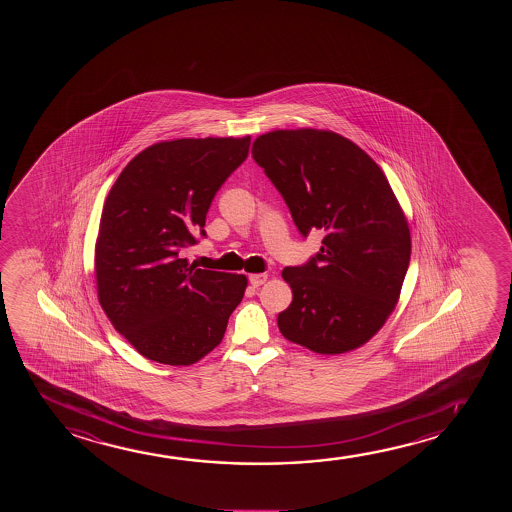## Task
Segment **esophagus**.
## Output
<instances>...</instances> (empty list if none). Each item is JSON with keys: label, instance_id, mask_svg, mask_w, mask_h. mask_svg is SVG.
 Segmentation results:
<instances>
[{"label": "esophagus", "instance_id": "34e87169", "mask_svg": "<svg viewBox=\"0 0 512 512\" xmlns=\"http://www.w3.org/2000/svg\"><path fill=\"white\" fill-rule=\"evenodd\" d=\"M250 283H252L253 287L257 288L260 287V285H264L267 281V274L266 273H260V274H250Z\"/></svg>", "mask_w": 512, "mask_h": 512}]
</instances>
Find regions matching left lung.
Wrapping results in <instances>:
<instances>
[{
	"instance_id": "8db88e82",
	"label": "left lung",
	"mask_w": 512,
	"mask_h": 512,
	"mask_svg": "<svg viewBox=\"0 0 512 512\" xmlns=\"http://www.w3.org/2000/svg\"><path fill=\"white\" fill-rule=\"evenodd\" d=\"M252 155L306 238L322 248L285 267L294 301L278 315L283 337L322 355L367 343L392 315L411 259L406 215L385 173L362 148L322 129H278Z\"/></svg>"
}]
</instances>
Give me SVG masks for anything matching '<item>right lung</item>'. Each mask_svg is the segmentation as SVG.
Masks as SVG:
<instances>
[{"label": "right lung", "mask_w": 512, "mask_h": 512, "mask_svg": "<svg viewBox=\"0 0 512 512\" xmlns=\"http://www.w3.org/2000/svg\"><path fill=\"white\" fill-rule=\"evenodd\" d=\"M248 148L250 136L155 143L106 197L94 257L99 304L148 360L196 364L245 295V274L197 269L182 253L206 236L211 201Z\"/></svg>", "instance_id": "right-lung-1"}]
</instances>
